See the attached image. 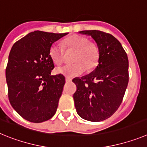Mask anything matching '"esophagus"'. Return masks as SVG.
<instances>
[{
	"label": "esophagus",
	"instance_id": "esophagus-1",
	"mask_svg": "<svg viewBox=\"0 0 147 147\" xmlns=\"http://www.w3.org/2000/svg\"><path fill=\"white\" fill-rule=\"evenodd\" d=\"M65 81H66V82H71L72 81V80H71V79H70V78H66Z\"/></svg>",
	"mask_w": 147,
	"mask_h": 147
}]
</instances>
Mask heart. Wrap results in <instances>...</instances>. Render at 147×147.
Here are the masks:
<instances>
[{"label": "heart", "instance_id": "heart-1", "mask_svg": "<svg viewBox=\"0 0 147 147\" xmlns=\"http://www.w3.org/2000/svg\"><path fill=\"white\" fill-rule=\"evenodd\" d=\"M63 48L53 43L49 49V56L54 64L59 65L64 62L65 51H75L71 65H66L56 69V73L67 78L80 76L87 71L94 69L98 65L99 51L96 44L90 42L87 37L74 34L67 37L62 42Z\"/></svg>", "mask_w": 147, "mask_h": 147}]
</instances>
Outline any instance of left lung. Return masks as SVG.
Instances as JSON below:
<instances>
[{
	"label": "left lung",
	"mask_w": 147,
	"mask_h": 147,
	"mask_svg": "<svg viewBox=\"0 0 147 147\" xmlns=\"http://www.w3.org/2000/svg\"><path fill=\"white\" fill-rule=\"evenodd\" d=\"M91 36L99 51L98 64L90 74L76 78L74 100L80 117L90 121L108 119L122 102L129 82V62L119 40L98 30L80 32Z\"/></svg>",
	"instance_id": "obj_1"
}]
</instances>
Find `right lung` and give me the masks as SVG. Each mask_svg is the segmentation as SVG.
I'll return each instance as SVG.
<instances>
[{"mask_svg": "<svg viewBox=\"0 0 147 147\" xmlns=\"http://www.w3.org/2000/svg\"><path fill=\"white\" fill-rule=\"evenodd\" d=\"M67 34L35 31L10 51L6 68L8 97L15 111L28 121L41 123L56 113L65 79L51 75L54 65L49 49Z\"/></svg>", "mask_w": 147, "mask_h": 147, "instance_id": "obj_1", "label": "right lung"}]
</instances>
